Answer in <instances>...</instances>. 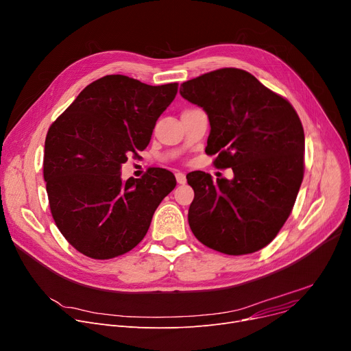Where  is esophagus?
Listing matches in <instances>:
<instances>
[{
	"label": "esophagus",
	"instance_id": "1",
	"mask_svg": "<svg viewBox=\"0 0 351 351\" xmlns=\"http://www.w3.org/2000/svg\"><path fill=\"white\" fill-rule=\"evenodd\" d=\"M176 180H177L178 184H185L186 182V178H185L184 173H176Z\"/></svg>",
	"mask_w": 351,
	"mask_h": 351
}]
</instances>
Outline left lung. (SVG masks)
I'll list each match as a JSON object with an SVG mask.
<instances>
[{"instance_id": "obj_1", "label": "left lung", "mask_w": 351, "mask_h": 351, "mask_svg": "<svg viewBox=\"0 0 351 351\" xmlns=\"http://www.w3.org/2000/svg\"><path fill=\"white\" fill-rule=\"evenodd\" d=\"M206 112V154L233 178L186 174L194 190L188 223L209 249L240 256L265 247L284 226L304 178L305 134L293 106L250 73L226 67L180 87Z\"/></svg>"}]
</instances>
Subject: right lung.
I'll return each instance as SVG.
<instances>
[{
	"mask_svg": "<svg viewBox=\"0 0 351 351\" xmlns=\"http://www.w3.org/2000/svg\"><path fill=\"white\" fill-rule=\"evenodd\" d=\"M177 83L149 86L121 74L88 84L51 123L43 177L51 217L69 243L95 260L130 252L146 236L153 213L176 186L166 169L121 178L130 154L146 149Z\"/></svg>",
	"mask_w": 351,
	"mask_h": 351,
	"instance_id": "1",
	"label": "right lung"
}]
</instances>
